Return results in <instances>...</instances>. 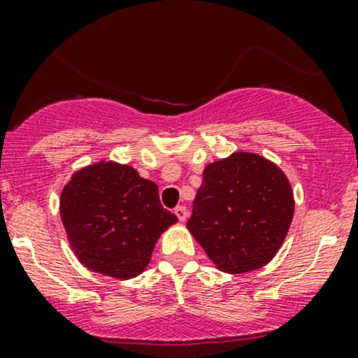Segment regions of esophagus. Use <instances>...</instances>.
Wrapping results in <instances>:
<instances>
[{"label": "esophagus", "mask_w": 358, "mask_h": 358, "mask_svg": "<svg viewBox=\"0 0 358 358\" xmlns=\"http://www.w3.org/2000/svg\"><path fill=\"white\" fill-rule=\"evenodd\" d=\"M175 215L176 218L183 223L187 220V216H189V211H187L185 206H178V208H175Z\"/></svg>", "instance_id": "obj_1"}]
</instances>
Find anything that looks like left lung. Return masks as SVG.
Masks as SVG:
<instances>
[{
	"label": "left lung",
	"mask_w": 358,
	"mask_h": 358,
	"mask_svg": "<svg viewBox=\"0 0 358 358\" xmlns=\"http://www.w3.org/2000/svg\"><path fill=\"white\" fill-rule=\"evenodd\" d=\"M292 216L286 173L255 152H234L204 168L187 229L216 268L246 273L272 262Z\"/></svg>",
	"instance_id": "8db88e82"
}]
</instances>
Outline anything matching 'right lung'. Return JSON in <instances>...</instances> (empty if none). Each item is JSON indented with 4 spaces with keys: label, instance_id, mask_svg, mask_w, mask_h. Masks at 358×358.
<instances>
[{
    "label": "right lung",
    "instance_id": "obj_1",
    "mask_svg": "<svg viewBox=\"0 0 358 358\" xmlns=\"http://www.w3.org/2000/svg\"><path fill=\"white\" fill-rule=\"evenodd\" d=\"M60 218L79 263L119 280L140 275L161 234L178 222L161 206L156 183L115 161L72 173L60 194Z\"/></svg>",
    "mask_w": 358,
    "mask_h": 358
}]
</instances>
